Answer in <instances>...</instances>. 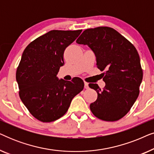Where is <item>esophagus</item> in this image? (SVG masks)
Returning a JSON list of instances; mask_svg holds the SVG:
<instances>
[{
	"label": "esophagus",
	"mask_w": 154,
	"mask_h": 154,
	"mask_svg": "<svg viewBox=\"0 0 154 154\" xmlns=\"http://www.w3.org/2000/svg\"><path fill=\"white\" fill-rule=\"evenodd\" d=\"M84 87H85V89H88L89 88V86H88V83H87V82H84Z\"/></svg>",
	"instance_id": "obj_1"
}]
</instances>
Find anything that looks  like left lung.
I'll use <instances>...</instances> for the list:
<instances>
[{
    "instance_id": "obj_1",
    "label": "left lung",
    "mask_w": 154,
    "mask_h": 154,
    "mask_svg": "<svg viewBox=\"0 0 154 154\" xmlns=\"http://www.w3.org/2000/svg\"><path fill=\"white\" fill-rule=\"evenodd\" d=\"M94 52L97 67L106 85L90 83L97 99L90 104L92 113L104 121H116L130 110L140 94L143 71L137 50L121 33L111 27L88 29L77 39Z\"/></svg>"
}]
</instances>
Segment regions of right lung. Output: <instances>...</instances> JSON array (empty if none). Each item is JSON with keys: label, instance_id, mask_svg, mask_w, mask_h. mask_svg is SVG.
Listing matches in <instances>:
<instances>
[{"label": "right lung", "instance_id": "obj_1", "mask_svg": "<svg viewBox=\"0 0 154 154\" xmlns=\"http://www.w3.org/2000/svg\"><path fill=\"white\" fill-rule=\"evenodd\" d=\"M82 30H52L31 42L23 52L17 69L19 95L33 117L50 123L63 116L71 100L83 90V81L59 80L64 64V52Z\"/></svg>", "mask_w": 154, "mask_h": 154}]
</instances>
